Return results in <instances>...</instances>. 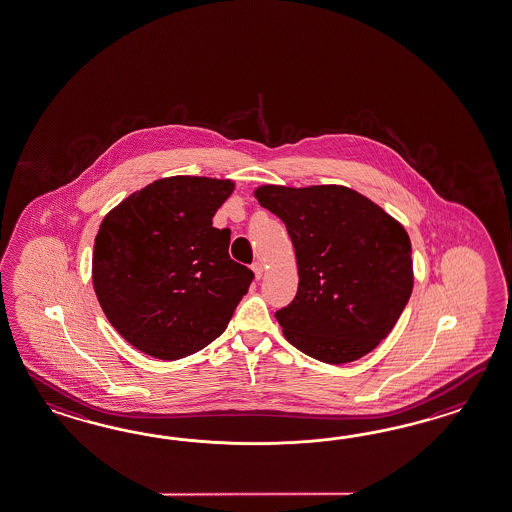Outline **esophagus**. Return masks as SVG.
<instances>
[{
    "label": "esophagus",
    "mask_w": 512,
    "mask_h": 512,
    "mask_svg": "<svg viewBox=\"0 0 512 512\" xmlns=\"http://www.w3.org/2000/svg\"><path fill=\"white\" fill-rule=\"evenodd\" d=\"M251 270H253V274L257 279H261L262 274H264V264L261 261L253 262V266H251Z\"/></svg>",
    "instance_id": "34e87169"
}]
</instances>
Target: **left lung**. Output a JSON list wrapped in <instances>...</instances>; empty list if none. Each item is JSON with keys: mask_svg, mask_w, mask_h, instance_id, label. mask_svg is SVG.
Returning <instances> with one entry per match:
<instances>
[{"mask_svg": "<svg viewBox=\"0 0 512 512\" xmlns=\"http://www.w3.org/2000/svg\"><path fill=\"white\" fill-rule=\"evenodd\" d=\"M253 196L287 225L296 251L298 294L275 312L288 342L327 364L377 348L411 298L405 227L342 185H262Z\"/></svg>", "mask_w": 512, "mask_h": 512, "instance_id": "left-lung-1", "label": "left lung"}]
</instances>
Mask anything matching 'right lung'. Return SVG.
<instances>
[{
  "instance_id": "right-lung-1",
  "label": "right lung",
  "mask_w": 512,
  "mask_h": 512,
  "mask_svg": "<svg viewBox=\"0 0 512 512\" xmlns=\"http://www.w3.org/2000/svg\"><path fill=\"white\" fill-rule=\"evenodd\" d=\"M235 181L157 179L103 218L92 283L114 329L142 353L177 361L209 346L229 324L253 272L229 257V229L212 216Z\"/></svg>"
}]
</instances>
